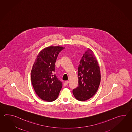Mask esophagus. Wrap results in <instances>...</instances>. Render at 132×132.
Instances as JSON below:
<instances>
[{
  "label": "esophagus",
  "instance_id": "34e87169",
  "mask_svg": "<svg viewBox=\"0 0 132 132\" xmlns=\"http://www.w3.org/2000/svg\"><path fill=\"white\" fill-rule=\"evenodd\" d=\"M68 83H69V81H65V82L64 83V86H66L67 84H68Z\"/></svg>",
  "mask_w": 132,
  "mask_h": 132
}]
</instances>
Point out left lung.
<instances>
[{
    "mask_svg": "<svg viewBox=\"0 0 132 132\" xmlns=\"http://www.w3.org/2000/svg\"><path fill=\"white\" fill-rule=\"evenodd\" d=\"M78 73V86L73 90V94L79 101H85L95 94L101 79L98 62L90 48H88L81 57Z\"/></svg>",
    "mask_w": 132,
    "mask_h": 132,
    "instance_id": "8db88e82",
    "label": "left lung"
}]
</instances>
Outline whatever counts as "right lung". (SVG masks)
Segmentation results:
<instances>
[{
    "label": "right lung",
    "instance_id": "1",
    "mask_svg": "<svg viewBox=\"0 0 132 132\" xmlns=\"http://www.w3.org/2000/svg\"><path fill=\"white\" fill-rule=\"evenodd\" d=\"M62 46H51L43 48L37 56L31 71V81L37 95L43 101L56 100L62 87L54 72L55 64Z\"/></svg>",
    "mask_w": 132,
    "mask_h": 132
}]
</instances>
